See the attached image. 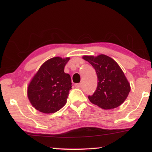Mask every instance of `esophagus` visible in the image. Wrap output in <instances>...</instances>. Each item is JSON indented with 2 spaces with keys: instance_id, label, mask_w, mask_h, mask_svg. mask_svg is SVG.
<instances>
[{
  "instance_id": "obj_1",
  "label": "esophagus",
  "mask_w": 152,
  "mask_h": 152,
  "mask_svg": "<svg viewBox=\"0 0 152 152\" xmlns=\"http://www.w3.org/2000/svg\"><path fill=\"white\" fill-rule=\"evenodd\" d=\"M75 86H76V88H80L81 87V83H76L75 84Z\"/></svg>"
}]
</instances>
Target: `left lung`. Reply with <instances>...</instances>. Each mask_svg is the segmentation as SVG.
Returning a JSON list of instances; mask_svg holds the SVG:
<instances>
[{"label": "left lung", "mask_w": 152, "mask_h": 152, "mask_svg": "<svg viewBox=\"0 0 152 152\" xmlns=\"http://www.w3.org/2000/svg\"><path fill=\"white\" fill-rule=\"evenodd\" d=\"M83 58L91 64L98 78L96 89L88 96L90 102L103 109H114L123 104L131 87L117 63L104 54L84 56Z\"/></svg>", "instance_id": "obj_1"}]
</instances>
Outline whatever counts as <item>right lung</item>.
<instances>
[{
    "label": "right lung",
    "instance_id": "obj_1",
    "mask_svg": "<svg viewBox=\"0 0 152 152\" xmlns=\"http://www.w3.org/2000/svg\"><path fill=\"white\" fill-rule=\"evenodd\" d=\"M69 58L54 57L46 61L28 87V97L32 106L45 114H53L66 104L71 79L64 72Z\"/></svg>",
    "mask_w": 152,
    "mask_h": 152
}]
</instances>
